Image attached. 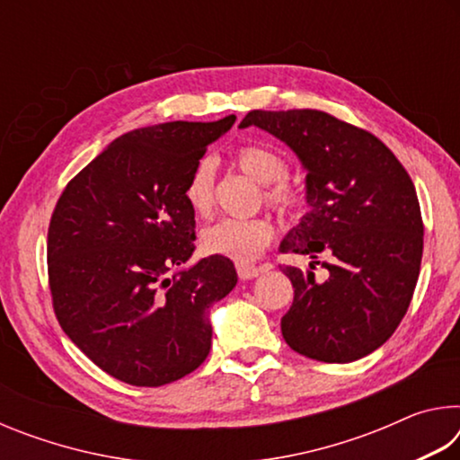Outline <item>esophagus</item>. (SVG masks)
I'll return each instance as SVG.
<instances>
[{"instance_id": "34e87169", "label": "esophagus", "mask_w": 460, "mask_h": 460, "mask_svg": "<svg viewBox=\"0 0 460 460\" xmlns=\"http://www.w3.org/2000/svg\"><path fill=\"white\" fill-rule=\"evenodd\" d=\"M237 268V274L241 279H252V278H258L261 268H255V266H249V263H235Z\"/></svg>"}]
</instances>
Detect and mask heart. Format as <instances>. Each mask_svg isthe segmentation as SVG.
<instances>
[{"label":"heart","mask_w":460,"mask_h":460,"mask_svg":"<svg viewBox=\"0 0 460 460\" xmlns=\"http://www.w3.org/2000/svg\"><path fill=\"white\" fill-rule=\"evenodd\" d=\"M241 172L266 186L263 199L288 219L300 217L306 207V192L302 186L286 178L288 162L279 152L268 146L247 144L233 154ZM184 200L197 217H208L215 207V164L208 158L197 162L184 184ZM274 239V225L263 217L253 219H221L202 229L200 247L208 255L249 261L266 249Z\"/></svg>","instance_id":"obj_1"}]
</instances>
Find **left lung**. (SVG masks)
I'll list each match as a JSON object with an SVG mask.
<instances>
[{"mask_svg": "<svg viewBox=\"0 0 460 460\" xmlns=\"http://www.w3.org/2000/svg\"><path fill=\"white\" fill-rule=\"evenodd\" d=\"M249 126L290 146L308 172L310 211L279 245L313 260L306 271L279 266L294 286L284 339L316 361L361 359L392 337L414 296L424 247L414 182L381 139L331 113L255 109L239 123Z\"/></svg>", "mask_w": 460, "mask_h": 460, "instance_id": "left-lung-1", "label": "left lung"}]
</instances>
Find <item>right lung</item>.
Listing matches in <instances>:
<instances>
[{"label": "right lung", "mask_w": 460, "mask_h": 460, "mask_svg": "<svg viewBox=\"0 0 460 460\" xmlns=\"http://www.w3.org/2000/svg\"><path fill=\"white\" fill-rule=\"evenodd\" d=\"M235 123L170 121L109 144L76 174L49 227V286L62 331L137 387L189 376L211 351L208 308L237 284L229 258L174 271L194 252L190 170Z\"/></svg>", "instance_id": "add662e5"}]
</instances>
